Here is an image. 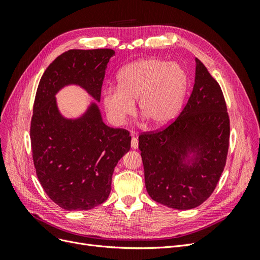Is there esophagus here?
<instances>
[{
    "instance_id": "1",
    "label": "esophagus",
    "mask_w": 260,
    "mask_h": 260,
    "mask_svg": "<svg viewBox=\"0 0 260 260\" xmlns=\"http://www.w3.org/2000/svg\"><path fill=\"white\" fill-rule=\"evenodd\" d=\"M131 147L133 149H136V148L139 147V140H138V138L132 137V139H131Z\"/></svg>"
}]
</instances>
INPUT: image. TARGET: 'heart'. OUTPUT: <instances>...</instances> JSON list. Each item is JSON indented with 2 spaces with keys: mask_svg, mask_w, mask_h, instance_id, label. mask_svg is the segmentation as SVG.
<instances>
[{
  "mask_svg": "<svg viewBox=\"0 0 260 260\" xmlns=\"http://www.w3.org/2000/svg\"><path fill=\"white\" fill-rule=\"evenodd\" d=\"M187 89V76L177 64L158 58H144L124 66L117 76V89L107 88L102 102L107 118L122 125L139 111L153 127L169 124L177 117Z\"/></svg>",
  "mask_w": 260,
  "mask_h": 260,
  "instance_id": "b5f03b06",
  "label": "heart"
}]
</instances>
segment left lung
Listing matches in <instances>:
<instances>
[{
    "label": "left lung",
    "mask_w": 260,
    "mask_h": 260,
    "mask_svg": "<svg viewBox=\"0 0 260 260\" xmlns=\"http://www.w3.org/2000/svg\"><path fill=\"white\" fill-rule=\"evenodd\" d=\"M195 62L193 91L177 119L139 137L148 195L180 210L200 206L214 192L230 139L221 88L199 58Z\"/></svg>",
    "instance_id": "8db88e82"
}]
</instances>
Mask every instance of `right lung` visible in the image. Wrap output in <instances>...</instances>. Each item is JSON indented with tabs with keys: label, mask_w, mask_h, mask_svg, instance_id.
<instances>
[{
	"label": "right lung",
	"mask_w": 260,
	"mask_h": 260,
	"mask_svg": "<svg viewBox=\"0 0 260 260\" xmlns=\"http://www.w3.org/2000/svg\"><path fill=\"white\" fill-rule=\"evenodd\" d=\"M114 55L111 49L69 50L50 64L38 85L30 127L35 168L45 193L66 210H89L108 199L114 169L129 152L131 137L106 125L96 103L80 117L65 118L55 95L76 84L100 102Z\"/></svg>",
	"instance_id": "obj_1"
}]
</instances>
